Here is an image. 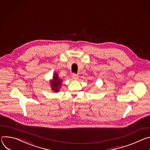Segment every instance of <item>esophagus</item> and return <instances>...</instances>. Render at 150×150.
<instances>
[{
  "mask_svg": "<svg viewBox=\"0 0 150 150\" xmlns=\"http://www.w3.org/2000/svg\"><path fill=\"white\" fill-rule=\"evenodd\" d=\"M72 78L73 79H75V80H76V79H78V77H79V76H78V75L77 74H75V73H73V74H72Z\"/></svg>",
  "mask_w": 150,
  "mask_h": 150,
  "instance_id": "1",
  "label": "esophagus"
}]
</instances>
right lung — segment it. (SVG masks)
<instances>
[{
	"mask_svg": "<svg viewBox=\"0 0 150 150\" xmlns=\"http://www.w3.org/2000/svg\"><path fill=\"white\" fill-rule=\"evenodd\" d=\"M61 80L58 78V74L57 73H55L53 77V80L51 81L52 91L55 92H58L59 91V88H60V85H61Z\"/></svg>",
	"mask_w": 150,
	"mask_h": 150,
	"instance_id": "1",
	"label": "right lung"
}]
</instances>
